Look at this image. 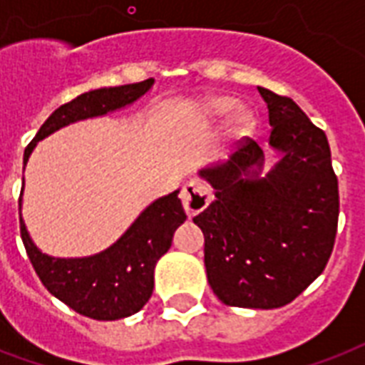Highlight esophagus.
<instances>
[{
    "mask_svg": "<svg viewBox=\"0 0 365 365\" xmlns=\"http://www.w3.org/2000/svg\"><path fill=\"white\" fill-rule=\"evenodd\" d=\"M180 199L183 202V208L187 212V216H197L199 212H202L206 206L210 205L212 193L208 191V187H205L202 183L199 182H189L183 185L182 193H180Z\"/></svg>",
    "mask_w": 365,
    "mask_h": 365,
    "instance_id": "1",
    "label": "esophagus"
}]
</instances>
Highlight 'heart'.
I'll list each match as a JSON object with an SVG mask.
<instances>
[{"mask_svg":"<svg viewBox=\"0 0 365 365\" xmlns=\"http://www.w3.org/2000/svg\"><path fill=\"white\" fill-rule=\"evenodd\" d=\"M239 106V100L229 94H212L199 104V117L206 121H216L220 117L229 115ZM255 128L254 111L248 108H239L235 111L231 125H229V136L233 140H244L248 138Z\"/></svg>","mask_w":365,"mask_h":365,"instance_id":"obj_1","label":"heart"}]
</instances>
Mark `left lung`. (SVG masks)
<instances>
[{
  "instance_id": "obj_1",
  "label": "left lung",
  "mask_w": 365,
  "mask_h": 365,
  "mask_svg": "<svg viewBox=\"0 0 365 365\" xmlns=\"http://www.w3.org/2000/svg\"><path fill=\"white\" fill-rule=\"evenodd\" d=\"M269 110L277 163L246 142L225 163L200 168L214 202L193 217L205 235L206 277L217 299L278 309L324 271L334 250L339 189L328 138L292 98L257 87Z\"/></svg>"
}]
</instances>
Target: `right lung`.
<instances>
[{"mask_svg":"<svg viewBox=\"0 0 365 365\" xmlns=\"http://www.w3.org/2000/svg\"><path fill=\"white\" fill-rule=\"evenodd\" d=\"M153 83L155 79H145L121 87L94 88L60 106L26 148L24 166L43 138L71 123L108 115L132 106L153 87ZM178 193L180 189L153 200L110 248L87 257L43 254L20 216L22 242L43 286L70 309L94 320H119L140 311L153 294L157 261L172 246L174 231L187 220ZM19 202L22 208V195Z\"/></svg>","mask_w":365,"mask_h":365,"instance_id":"right-lung-1","label":"right lung"}]
</instances>
